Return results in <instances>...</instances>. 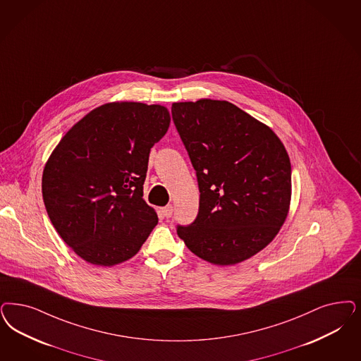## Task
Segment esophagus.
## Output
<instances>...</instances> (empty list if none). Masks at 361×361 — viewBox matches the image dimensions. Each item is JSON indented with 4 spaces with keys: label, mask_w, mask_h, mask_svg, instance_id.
<instances>
[{
    "label": "esophagus",
    "mask_w": 361,
    "mask_h": 361,
    "mask_svg": "<svg viewBox=\"0 0 361 361\" xmlns=\"http://www.w3.org/2000/svg\"><path fill=\"white\" fill-rule=\"evenodd\" d=\"M161 212L162 214H164V217L169 219V217L172 216V213H173V207H172V205H166V207L162 208Z\"/></svg>",
    "instance_id": "obj_1"
}]
</instances>
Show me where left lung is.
<instances>
[{
  "label": "left lung",
  "instance_id": "left-lung-1",
  "mask_svg": "<svg viewBox=\"0 0 361 361\" xmlns=\"http://www.w3.org/2000/svg\"><path fill=\"white\" fill-rule=\"evenodd\" d=\"M172 117L200 190L199 213L177 235L196 256L233 265L265 248L284 224L290 161L274 130L228 101L173 102Z\"/></svg>",
  "mask_w": 361,
  "mask_h": 361
}]
</instances>
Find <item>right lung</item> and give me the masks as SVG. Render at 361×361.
<instances>
[{
  "instance_id": "obj_1",
  "label": "right lung",
  "mask_w": 361,
  "mask_h": 361,
  "mask_svg": "<svg viewBox=\"0 0 361 361\" xmlns=\"http://www.w3.org/2000/svg\"><path fill=\"white\" fill-rule=\"evenodd\" d=\"M171 123L162 105L109 102L73 125L42 173V199L63 241L85 262L133 257L159 223L142 199L150 148Z\"/></svg>"
}]
</instances>
